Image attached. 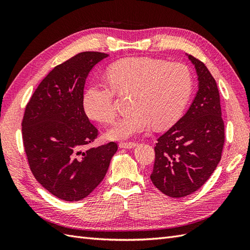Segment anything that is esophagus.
<instances>
[{
    "label": "esophagus",
    "mask_w": 250,
    "mask_h": 250,
    "mask_svg": "<svg viewBox=\"0 0 250 250\" xmlns=\"http://www.w3.org/2000/svg\"><path fill=\"white\" fill-rule=\"evenodd\" d=\"M135 146H137V143H125V142H123V143H120L119 144V147L120 148H125V149H132V148H134Z\"/></svg>",
    "instance_id": "esophagus-1"
}]
</instances>
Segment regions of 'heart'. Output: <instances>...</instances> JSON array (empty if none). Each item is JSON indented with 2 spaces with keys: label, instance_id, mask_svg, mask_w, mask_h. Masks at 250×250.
I'll list each match as a JSON object with an SVG mask.
<instances>
[{
  "label": "heart",
  "instance_id": "b5f03b06",
  "mask_svg": "<svg viewBox=\"0 0 250 250\" xmlns=\"http://www.w3.org/2000/svg\"><path fill=\"white\" fill-rule=\"evenodd\" d=\"M108 85L94 83L83 95L86 115L97 122L116 118L115 93L132 94L129 115L118 120L106 132L110 140H126L149 130L175 124L190 98L193 79L180 62H165L149 57H131L113 63L107 71Z\"/></svg>",
  "mask_w": 250,
  "mask_h": 250
}]
</instances>
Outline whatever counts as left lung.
I'll use <instances>...</instances> for the list:
<instances>
[{"label": "left lung", "instance_id": "8db88e82", "mask_svg": "<svg viewBox=\"0 0 250 250\" xmlns=\"http://www.w3.org/2000/svg\"><path fill=\"white\" fill-rule=\"evenodd\" d=\"M197 74L198 90L185 115L157 139L150 175L153 185L173 198L197 191L221 160L224 123L217 83L200 60L188 55Z\"/></svg>", "mask_w": 250, "mask_h": 250}]
</instances>
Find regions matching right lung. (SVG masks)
<instances>
[{
  "mask_svg": "<svg viewBox=\"0 0 250 250\" xmlns=\"http://www.w3.org/2000/svg\"><path fill=\"white\" fill-rule=\"evenodd\" d=\"M108 54L82 52L55 66L35 89L21 123L22 142L35 179L65 201L85 198L106 174L118 145L86 148L98 129L83 108L93 67Z\"/></svg>",
  "mask_w": 250,
  "mask_h": 250,
  "instance_id": "add662e5",
  "label": "right lung"
}]
</instances>
